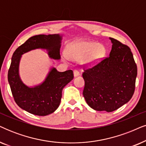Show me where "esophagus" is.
<instances>
[{"label":"esophagus","instance_id":"34e87169","mask_svg":"<svg viewBox=\"0 0 146 146\" xmlns=\"http://www.w3.org/2000/svg\"><path fill=\"white\" fill-rule=\"evenodd\" d=\"M79 75H80V73H79L78 71L76 70H74V77H76Z\"/></svg>","mask_w":146,"mask_h":146}]
</instances>
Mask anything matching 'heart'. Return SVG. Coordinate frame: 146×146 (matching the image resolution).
Wrapping results in <instances>:
<instances>
[{"mask_svg": "<svg viewBox=\"0 0 146 146\" xmlns=\"http://www.w3.org/2000/svg\"><path fill=\"white\" fill-rule=\"evenodd\" d=\"M105 53V47L93 41H78L70 43L66 48V54L69 58L75 60L82 58V64L87 66L96 64L103 58ZM64 59L68 60V58L64 56Z\"/></svg>", "mask_w": 146, "mask_h": 146, "instance_id": "heart-1", "label": "heart"}]
</instances>
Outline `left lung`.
Here are the masks:
<instances>
[{
  "label": "left lung",
  "mask_w": 146,
  "mask_h": 146,
  "mask_svg": "<svg viewBox=\"0 0 146 146\" xmlns=\"http://www.w3.org/2000/svg\"><path fill=\"white\" fill-rule=\"evenodd\" d=\"M109 56L85 70L83 96L96 111L112 112L131 99L135 91L137 69L127 45L113 38Z\"/></svg>",
  "instance_id": "obj_1"
}]
</instances>
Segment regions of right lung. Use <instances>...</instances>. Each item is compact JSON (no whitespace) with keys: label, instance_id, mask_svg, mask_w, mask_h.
Segmentation results:
<instances>
[{"label":"right lung","instance_id":"1","mask_svg":"<svg viewBox=\"0 0 146 146\" xmlns=\"http://www.w3.org/2000/svg\"><path fill=\"white\" fill-rule=\"evenodd\" d=\"M62 36L60 34L38 35L30 37L13 53L8 72V81L15 103L31 114L45 116L59 107L64 87L74 78L71 70L60 72L52 68L45 80L33 87L27 86L21 79L19 68L23 54L35 49H45L50 58L60 60Z\"/></svg>","mask_w":146,"mask_h":146}]
</instances>
